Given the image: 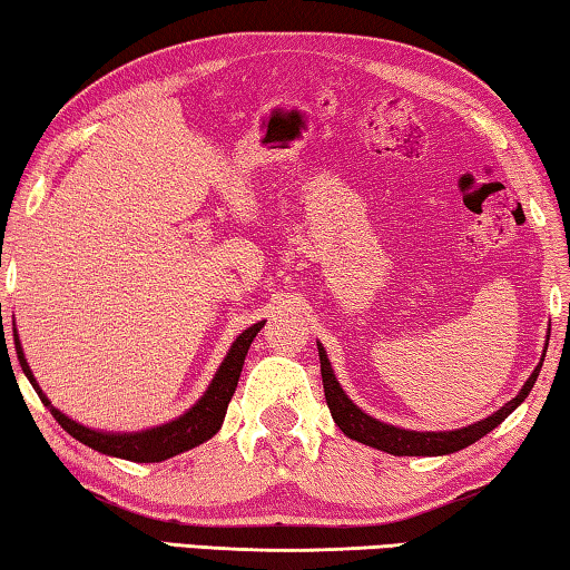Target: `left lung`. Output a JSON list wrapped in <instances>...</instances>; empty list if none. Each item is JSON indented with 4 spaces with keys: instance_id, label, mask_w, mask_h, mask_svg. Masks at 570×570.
I'll return each mask as SVG.
<instances>
[{
    "instance_id": "1",
    "label": "left lung",
    "mask_w": 570,
    "mask_h": 570,
    "mask_svg": "<svg viewBox=\"0 0 570 570\" xmlns=\"http://www.w3.org/2000/svg\"><path fill=\"white\" fill-rule=\"evenodd\" d=\"M548 336H551V332H548ZM316 350H320V362H322L324 397H326V404H330L334 422L340 424V430L346 438L362 442V445L377 448V450L390 452V455H397V458H402V455H410V458L450 455V452H458L462 448L472 445V442H478L480 438H485L488 432L495 430L510 412L523 404V400L528 397L538 380L540 366H543V360H540L533 374L525 380V384L520 387L515 397L505 402L503 407L490 414V417L472 422V424H468V428H460V430L417 432V430H404V428H394V424H387V422H380V420H374L372 414H366L364 410L356 407V404L350 400V394L342 390V384L336 382V374L332 370L330 356H326L324 346L320 342H316ZM546 350H548V342H546Z\"/></svg>"
}]
</instances>
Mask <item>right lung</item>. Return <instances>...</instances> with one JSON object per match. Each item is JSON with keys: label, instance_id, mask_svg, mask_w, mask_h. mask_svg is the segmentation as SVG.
I'll return each mask as SVG.
<instances>
[{"label": "right lung", "instance_id": "obj_1", "mask_svg": "<svg viewBox=\"0 0 570 570\" xmlns=\"http://www.w3.org/2000/svg\"><path fill=\"white\" fill-rule=\"evenodd\" d=\"M266 322L250 324L248 330L240 332L236 336V342L230 344L228 354L220 362L216 377L210 380L208 390L188 412H183L180 417L170 420L166 424H156V428L148 430H138V432H102V430H92L85 428V424L75 422L72 417H67L65 412L52 407V402L47 400V394L42 392L40 384H37L35 374L30 370V364L24 360L22 344H19V336L14 330V344H17V360L19 366H22L24 377L30 380L35 392L40 394V400L47 410L52 412V417L62 424V430L70 432L75 440H80L82 445H88L92 450L102 452V455L110 458H120V460H130V462H160L168 460L173 455H180L190 448L204 445L206 440H210L220 430L224 424L228 402L234 397L236 384L240 377V370H244V360L248 354V346L254 342V336L262 332V326Z\"/></svg>", "mask_w": 570, "mask_h": 570}]
</instances>
